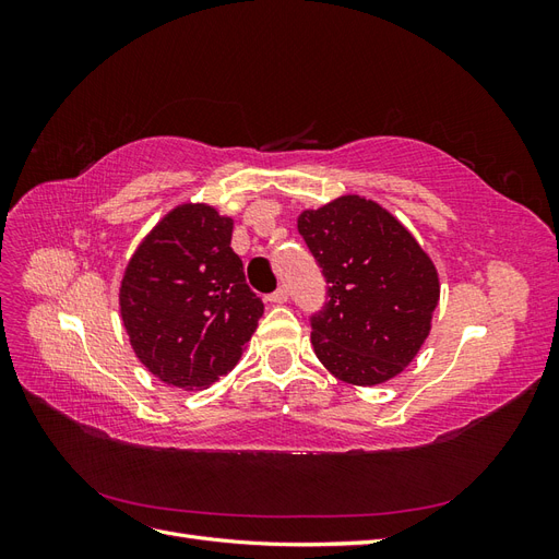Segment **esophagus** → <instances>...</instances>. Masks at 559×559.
<instances>
[{
    "label": "esophagus",
    "mask_w": 559,
    "mask_h": 559,
    "mask_svg": "<svg viewBox=\"0 0 559 559\" xmlns=\"http://www.w3.org/2000/svg\"><path fill=\"white\" fill-rule=\"evenodd\" d=\"M267 300H270V302H275V306H282V302L289 300V292H286L284 286H280V289H277L275 294H270V296H267Z\"/></svg>",
    "instance_id": "obj_1"
}]
</instances>
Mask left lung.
Segmentation results:
<instances>
[{"label":"left lung","instance_id":"obj_1","mask_svg":"<svg viewBox=\"0 0 559 559\" xmlns=\"http://www.w3.org/2000/svg\"><path fill=\"white\" fill-rule=\"evenodd\" d=\"M298 233L331 284L324 310L312 317L317 359L357 386L403 373L441 298L429 253L392 212L352 193L302 210Z\"/></svg>","mask_w":559,"mask_h":559}]
</instances>
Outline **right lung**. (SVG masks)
Instances as JSON below:
<instances>
[{"label":"right lung","instance_id":"add662e5","mask_svg":"<svg viewBox=\"0 0 559 559\" xmlns=\"http://www.w3.org/2000/svg\"><path fill=\"white\" fill-rule=\"evenodd\" d=\"M230 238V216L207 202H181L144 235L123 270L118 308L134 357L186 392L233 370L263 314Z\"/></svg>","mask_w":559,"mask_h":559}]
</instances>
